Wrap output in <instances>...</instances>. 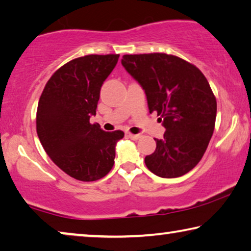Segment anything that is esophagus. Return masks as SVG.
Instances as JSON below:
<instances>
[{
  "instance_id": "esophagus-1",
  "label": "esophagus",
  "mask_w": 251,
  "mask_h": 251,
  "mask_svg": "<svg viewBox=\"0 0 251 251\" xmlns=\"http://www.w3.org/2000/svg\"><path fill=\"white\" fill-rule=\"evenodd\" d=\"M128 137L132 139V140H139L141 138V134H133V133H128Z\"/></svg>"
}]
</instances>
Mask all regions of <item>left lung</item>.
Returning a JSON list of instances; mask_svg holds the SVG:
<instances>
[{
    "mask_svg": "<svg viewBox=\"0 0 251 251\" xmlns=\"http://www.w3.org/2000/svg\"><path fill=\"white\" fill-rule=\"evenodd\" d=\"M121 64L166 129L146 166L163 178L185 175L202 159L214 131L217 100L209 82L194 65L167 53L125 55Z\"/></svg>",
    "mask_w": 251,
    "mask_h": 251,
    "instance_id": "1",
    "label": "left lung"
}]
</instances>
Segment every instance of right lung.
Here are the masks:
<instances>
[{"instance_id":"add662e5","label":"right lung","mask_w":251,"mask_h":251,"mask_svg":"<svg viewBox=\"0 0 251 251\" xmlns=\"http://www.w3.org/2000/svg\"><path fill=\"white\" fill-rule=\"evenodd\" d=\"M119 55H87L53 73L37 110V133L53 163L73 178L93 182L114 165L115 145L123 131L105 132L90 123L96 114L102 84Z\"/></svg>"}]
</instances>
